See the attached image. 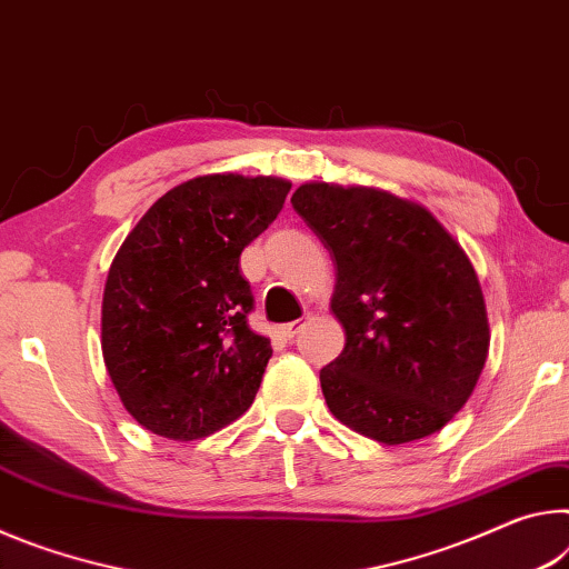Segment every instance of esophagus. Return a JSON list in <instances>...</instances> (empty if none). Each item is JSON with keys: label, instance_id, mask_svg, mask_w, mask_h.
<instances>
[{"label": "esophagus", "instance_id": "esophagus-1", "mask_svg": "<svg viewBox=\"0 0 569 569\" xmlns=\"http://www.w3.org/2000/svg\"><path fill=\"white\" fill-rule=\"evenodd\" d=\"M307 320V318H305ZM305 320H295V322H287L284 328H282V332H284V338H295L297 332H300V328L305 325Z\"/></svg>", "mask_w": 569, "mask_h": 569}]
</instances>
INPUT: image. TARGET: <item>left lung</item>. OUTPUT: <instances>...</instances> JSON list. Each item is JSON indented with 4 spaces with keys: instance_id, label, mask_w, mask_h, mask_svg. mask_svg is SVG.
I'll use <instances>...</instances> for the list:
<instances>
[{
    "instance_id": "obj_1",
    "label": "left lung",
    "mask_w": 569,
    "mask_h": 569,
    "mask_svg": "<svg viewBox=\"0 0 569 569\" xmlns=\"http://www.w3.org/2000/svg\"><path fill=\"white\" fill-rule=\"evenodd\" d=\"M292 207L338 269L330 307L346 350L320 370L332 416L388 446L441 431L489 356L467 251L431 211L372 186L310 181Z\"/></svg>"
}]
</instances>
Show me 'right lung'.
Wrapping results in <instances>:
<instances>
[{"mask_svg": "<svg viewBox=\"0 0 569 569\" xmlns=\"http://www.w3.org/2000/svg\"><path fill=\"white\" fill-rule=\"evenodd\" d=\"M292 189L274 176L209 173L166 191L120 244L102 292L100 346L120 403L171 441L247 411L272 346L249 330L239 257Z\"/></svg>", "mask_w": 569, "mask_h": 569, "instance_id": "1", "label": "right lung"}]
</instances>
